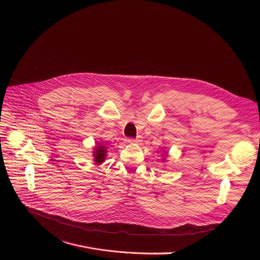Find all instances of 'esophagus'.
Masks as SVG:
<instances>
[{
    "instance_id": "34e87169",
    "label": "esophagus",
    "mask_w": 260,
    "mask_h": 260,
    "mask_svg": "<svg viewBox=\"0 0 260 260\" xmlns=\"http://www.w3.org/2000/svg\"><path fill=\"white\" fill-rule=\"evenodd\" d=\"M140 141H141V137L140 136H138L137 138H131L129 140H128V142L129 143H139L140 142Z\"/></svg>"
}]
</instances>
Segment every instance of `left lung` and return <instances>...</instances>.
Here are the masks:
<instances>
[{"instance_id":"obj_1","label":"left lung","mask_w":260,"mask_h":260,"mask_svg":"<svg viewBox=\"0 0 260 260\" xmlns=\"http://www.w3.org/2000/svg\"><path fill=\"white\" fill-rule=\"evenodd\" d=\"M164 160H165V159H164Z\"/></svg>"}]
</instances>
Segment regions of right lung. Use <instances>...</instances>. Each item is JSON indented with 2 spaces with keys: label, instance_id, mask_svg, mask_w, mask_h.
<instances>
[{
  "label": "right lung",
  "instance_id": "obj_1",
  "mask_svg": "<svg viewBox=\"0 0 260 260\" xmlns=\"http://www.w3.org/2000/svg\"><path fill=\"white\" fill-rule=\"evenodd\" d=\"M93 156H94V161H95L96 165L102 164L107 156V146L102 144L96 145L93 150Z\"/></svg>",
  "mask_w": 260,
  "mask_h": 260
}]
</instances>
